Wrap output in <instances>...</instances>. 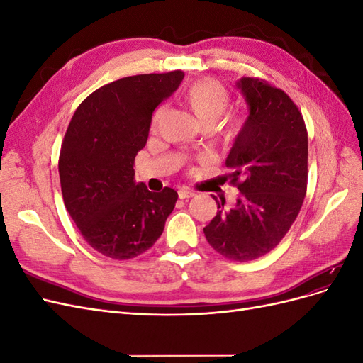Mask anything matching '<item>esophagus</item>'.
Listing matches in <instances>:
<instances>
[{"instance_id": "34e87169", "label": "esophagus", "mask_w": 363, "mask_h": 363, "mask_svg": "<svg viewBox=\"0 0 363 363\" xmlns=\"http://www.w3.org/2000/svg\"><path fill=\"white\" fill-rule=\"evenodd\" d=\"M192 196H195V191H192L189 188H182L179 191V199L180 200H188V199H192Z\"/></svg>"}]
</instances>
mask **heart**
I'll return each instance as SVG.
<instances>
[{"mask_svg":"<svg viewBox=\"0 0 363 363\" xmlns=\"http://www.w3.org/2000/svg\"><path fill=\"white\" fill-rule=\"evenodd\" d=\"M182 101L194 113L201 127H211L225 112L230 103V92L224 84L207 79L191 84L182 94ZM159 115L160 111L156 113V119ZM240 127H242V118L230 112L215 127V131L223 140L232 142L239 135Z\"/></svg>","mask_w":363,"mask_h":363,"instance_id":"heart-1","label":"heart"}]
</instances>
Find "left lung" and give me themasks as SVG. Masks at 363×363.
Wrapping results in <instances>:
<instances>
[{
	"label": "left lung",
	"mask_w": 363,
	"mask_h": 363,
	"mask_svg": "<svg viewBox=\"0 0 363 363\" xmlns=\"http://www.w3.org/2000/svg\"><path fill=\"white\" fill-rule=\"evenodd\" d=\"M250 116L225 160V180L239 189L225 211L218 201L204 227L219 255L250 262L276 248L298 216L307 191V130L291 96L267 80L244 77L238 83Z\"/></svg>",
	"instance_id": "obj_1"
}]
</instances>
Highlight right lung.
Returning a JSON list of instances; mask_svg holds the SVG:
<instances>
[{"mask_svg":"<svg viewBox=\"0 0 363 363\" xmlns=\"http://www.w3.org/2000/svg\"><path fill=\"white\" fill-rule=\"evenodd\" d=\"M183 71L131 75L84 98L65 133L59 175L63 203L94 250L115 260L155 245L179 194L135 183V157L145 147L155 108Z\"/></svg>","mask_w":363,"mask_h":363,"instance_id":"1","label":"right lung"}]
</instances>
